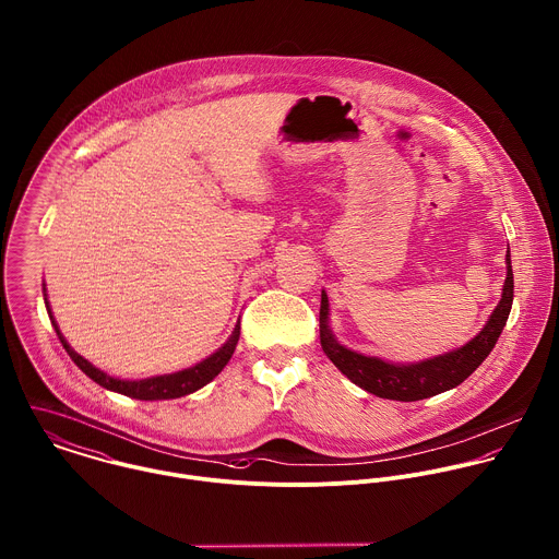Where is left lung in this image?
<instances>
[{"label":"left lung","instance_id":"8db88e82","mask_svg":"<svg viewBox=\"0 0 559 559\" xmlns=\"http://www.w3.org/2000/svg\"><path fill=\"white\" fill-rule=\"evenodd\" d=\"M506 283L501 292V300L495 307L492 316L484 324V329L466 341L464 345L432 356L417 362H393L378 356H365L360 352H354L336 341L335 333L331 329V309H329V296L322 292V307H320V343L324 354L333 360L336 369L347 376L356 386L365 389L367 393H373L384 400H397V402H417L432 395H439L464 382L492 352L497 338L501 335L512 300H514V274H512V261L510 250L506 254Z\"/></svg>","mask_w":559,"mask_h":559}]
</instances>
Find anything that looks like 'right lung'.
Here are the masks:
<instances>
[{
  "mask_svg": "<svg viewBox=\"0 0 559 559\" xmlns=\"http://www.w3.org/2000/svg\"><path fill=\"white\" fill-rule=\"evenodd\" d=\"M43 296H45V307H47V313H49V320H51V326L56 329V335L60 338V343L64 345L67 354L71 356V360L91 378L95 380L99 386L114 391V393H120V395H127V397H133V400H144V402H153V400H177V397H183V395H190L199 389H203L205 384H210L224 367L226 362L230 360L233 352H235V345L239 341V322L235 324L233 333L223 343V347H218L214 354H210L207 358H203L201 362L188 367V369H179V371H173V373H162V376H151V378H140V380H124V378H114L110 373L102 371L99 367H95L91 360H86L82 354H78L69 341L64 338V335L60 333L58 324H56V318L51 313V307H49V300H47V294H45V285H43Z\"/></svg>",
  "mask_w": 559,
  "mask_h": 559,
  "instance_id": "add662e5",
  "label": "right lung"
}]
</instances>
